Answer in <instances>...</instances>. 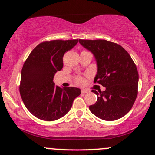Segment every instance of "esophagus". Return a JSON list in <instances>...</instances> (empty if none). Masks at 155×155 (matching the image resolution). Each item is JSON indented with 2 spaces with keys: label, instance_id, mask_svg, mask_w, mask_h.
<instances>
[{
  "label": "esophagus",
  "instance_id": "34e87169",
  "mask_svg": "<svg viewBox=\"0 0 155 155\" xmlns=\"http://www.w3.org/2000/svg\"><path fill=\"white\" fill-rule=\"evenodd\" d=\"M89 91L87 90H85V89H82V90H81V93H83V94H85V93H87Z\"/></svg>",
  "mask_w": 155,
  "mask_h": 155
}]
</instances>
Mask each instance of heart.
<instances>
[{
    "label": "heart",
    "instance_id": "b5f03b06",
    "mask_svg": "<svg viewBox=\"0 0 155 155\" xmlns=\"http://www.w3.org/2000/svg\"><path fill=\"white\" fill-rule=\"evenodd\" d=\"M76 81H77V83H79V84H82V83H84V79H83V78H81V77L77 78V79H76Z\"/></svg>",
    "mask_w": 155,
    "mask_h": 155
}]
</instances>
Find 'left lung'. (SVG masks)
<instances>
[{
	"mask_svg": "<svg viewBox=\"0 0 155 155\" xmlns=\"http://www.w3.org/2000/svg\"><path fill=\"white\" fill-rule=\"evenodd\" d=\"M79 42L95 57L97 71L94 82L105 91L92 90L97 96L90 111L98 118L114 121L127 114L138 95V73L136 64L120 45L106 40H82Z\"/></svg>",
	"mask_w": 155,
	"mask_h": 155,
	"instance_id": "8db88e82",
	"label": "left lung"
}]
</instances>
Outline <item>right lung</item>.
<instances>
[{
	"mask_svg": "<svg viewBox=\"0 0 155 155\" xmlns=\"http://www.w3.org/2000/svg\"><path fill=\"white\" fill-rule=\"evenodd\" d=\"M78 43L74 40H53L37 45L23 65L19 92L25 106L33 116L54 121L70 111L81 94L76 87H60L53 81L63 67V55Z\"/></svg>",
	"mask_w": 155,
	"mask_h": 155,
	"instance_id": "1",
	"label": "right lung"
}]
</instances>
